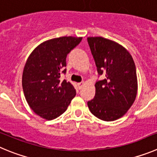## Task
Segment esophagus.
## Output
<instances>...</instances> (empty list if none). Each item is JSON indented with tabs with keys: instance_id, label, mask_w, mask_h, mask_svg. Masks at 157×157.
<instances>
[{
	"instance_id": "1",
	"label": "esophagus",
	"mask_w": 157,
	"mask_h": 157,
	"mask_svg": "<svg viewBox=\"0 0 157 157\" xmlns=\"http://www.w3.org/2000/svg\"><path fill=\"white\" fill-rule=\"evenodd\" d=\"M77 85H78L79 89H81L82 87H83V86L84 85V82H80V83H78V84H77Z\"/></svg>"
}]
</instances>
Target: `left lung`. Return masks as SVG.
Segmentation results:
<instances>
[{
  "instance_id": "8db88e82",
  "label": "left lung",
  "mask_w": 157,
  "mask_h": 157,
  "mask_svg": "<svg viewBox=\"0 0 157 157\" xmlns=\"http://www.w3.org/2000/svg\"><path fill=\"white\" fill-rule=\"evenodd\" d=\"M99 75L105 79L95 84V95L87 105L91 113L105 121L122 117L135 101L138 91L136 67L125 48L101 36L87 37Z\"/></svg>"
}]
</instances>
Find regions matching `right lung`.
Listing matches in <instances>:
<instances>
[{"instance_id":"add662e5","label":"right lung","mask_w":157,"mask_h":157,"mask_svg":"<svg viewBox=\"0 0 157 157\" xmlns=\"http://www.w3.org/2000/svg\"><path fill=\"white\" fill-rule=\"evenodd\" d=\"M82 37L62 36L46 40L32 52L22 73V89L33 112L48 121L56 119L67 109L76 95L71 83L62 80L66 73V56Z\"/></svg>"}]
</instances>
